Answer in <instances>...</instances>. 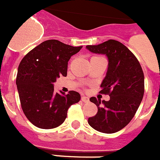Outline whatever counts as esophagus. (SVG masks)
Returning a JSON list of instances; mask_svg holds the SVG:
<instances>
[{"mask_svg": "<svg viewBox=\"0 0 160 160\" xmlns=\"http://www.w3.org/2000/svg\"><path fill=\"white\" fill-rule=\"evenodd\" d=\"M81 101H83V102H88V101H89V99H88V97H85V96H82Z\"/></svg>", "mask_w": 160, "mask_h": 160, "instance_id": "esophagus-1", "label": "esophagus"}]
</instances>
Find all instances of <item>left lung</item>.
<instances>
[{"instance_id": "obj_1", "label": "left lung", "mask_w": 160, "mask_h": 160, "mask_svg": "<svg viewBox=\"0 0 160 160\" xmlns=\"http://www.w3.org/2000/svg\"><path fill=\"white\" fill-rule=\"evenodd\" d=\"M86 48L108 57V70L100 92L110 97L108 101L90 98L98 111L88 118V124L99 132L116 133L129 124L141 104L144 94L143 72L134 54L120 42L110 39L99 45L86 46Z\"/></svg>"}]
</instances>
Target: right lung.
<instances>
[{
  "label": "right lung",
  "mask_w": 160,
  "mask_h": 160,
  "mask_svg": "<svg viewBox=\"0 0 160 160\" xmlns=\"http://www.w3.org/2000/svg\"><path fill=\"white\" fill-rule=\"evenodd\" d=\"M82 47H72L58 40L42 42L26 54L18 69L16 84L23 113L32 124L53 129L65 121L68 109L79 102L80 95L54 92V82L66 76L68 62Z\"/></svg>",
  "instance_id": "right-lung-1"
}]
</instances>
